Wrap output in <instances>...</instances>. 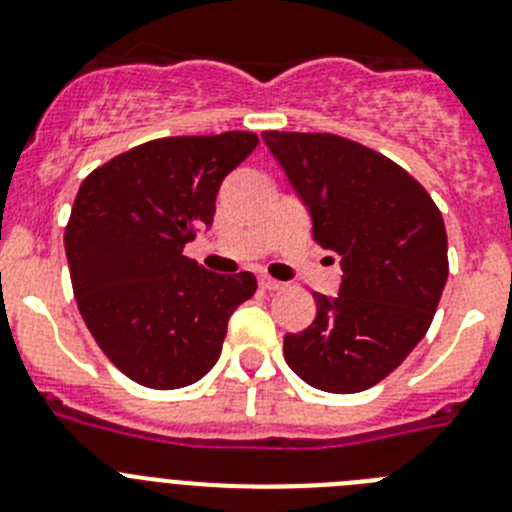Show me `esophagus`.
<instances>
[{"label":"esophagus","instance_id":"34e87169","mask_svg":"<svg viewBox=\"0 0 512 512\" xmlns=\"http://www.w3.org/2000/svg\"><path fill=\"white\" fill-rule=\"evenodd\" d=\"M259 287L264 289V292H276V289H281L284 284H281V281H276V279H269V276H261Z\"/></svg>","mask_w":512,"mask_h":512}]
</instances>
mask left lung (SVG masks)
I'll list each match as a JSON object with an SVG mask.
<instances>
[{
  "label": "left lung",
  "mask_w": 512,
  "mask_h": 512,
  "mask_svg": "<svg viewBox=\"0 0 512 512\" xmlns=\"http://www.w3.org/2000/svg\"><path fill=\"white\" fill-rule=\"evenodd\" d=\"M307 208L312 236L340 256L337 297L284 337L289 368L327 393L383 381L429 330L447 284V231L429 192L396 162L335 134L264 131Z\"/></svg>",
  "instance_id": "1"
}]
</instances>
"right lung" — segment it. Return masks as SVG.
<instances>
[{"label": "right lung", "mask_w": 512, "mask_h": 512, "mask_svg": "<svg viewBox=\"0 0 512 512\" xmlns=\"http://www.w3.org/2000/svg\"><path fill=\"white\" fill-rule=\"evenodd\" d=\"M256 144L251 131L154 139L98 167L75 195L65 228L75 302L131 381L159 391L200 381L256 292L251 271L210 274L182 256L210 231L220 182Z\"/></svg>", "instance_id": "obj_1"}]
</instances>
